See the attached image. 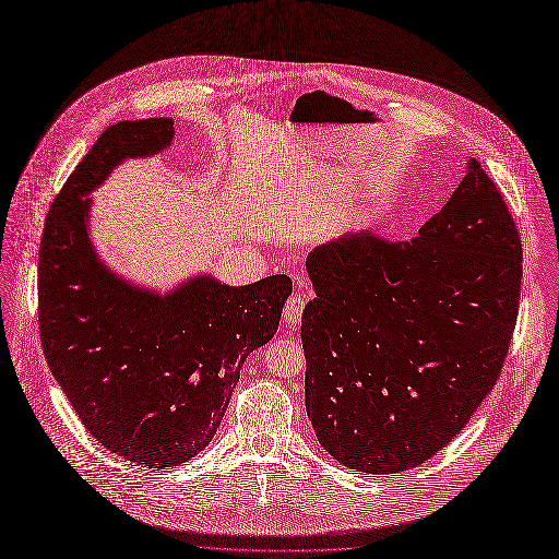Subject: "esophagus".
Returning <instances> with one entry per match:
<instances>
[{"label": "esophagus", "mask_w": 559, "mask_h": 559, "mask_svg": "<svg viewBox=\"0 0 559 559\" xmlns=\"http://www.w3.org/2000/svg\"><path fill=\"white\" fill-rule=\"evenodd\" d=\"M304 308H306V297L304 295H290L286 306H284V321L288 325H297L301 321V314H304Z\"/></svg>", "instance_id": "esophagus-1"}]
</instances>
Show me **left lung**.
Returning <instances> with one entry per match:
<instances>
[{
	"label": "left lung",
	"mask_w": 559,
	"mask_h": 559,
	"mask_svg": "<svg viewBox=\"0 0 559 559\" xmlns=\"http://www.w3.org/2000/svg\"><path fill=\"white\" fill-rule=\"evenodd\" d=\"M306 411L354 472L395 474L445 448L496 384L518 319L522 245L496 183L469 157L411 242L371 231L306 260Z\"/></svg>",
	"instance_id": "1"
}]
</instances>
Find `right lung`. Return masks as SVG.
<instances>
[{
    "label": "right lung",
    "mask_w": 559,
    "mask_h": 559,
    "mask_svg": "<svg viewBox=\"0 0 559 559\" xmlns=\"http://www.w3.org/2000/svg\"><path fill=\"white\" fill-rule=\"evenodd\" d=\"M170 118L109 127L55 199L39 251V332L59 386L98 443L173 467L214 437L247 356L277 332L286 275L227 286L192 277L157 295L111 273L90 240V199L129 157L170 146Z\"/></svg>",
    "instance_id": "right-lung-1"
}]
</instances>
